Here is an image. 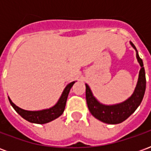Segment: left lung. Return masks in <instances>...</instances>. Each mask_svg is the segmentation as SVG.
I'll return each mask as SVG.
<instances>
[{
	"label": "left lung",
	"mask_w": 151,
	"mask_h": 151,
	"mask_svg": "<svg viewBox=\"0 0 151 151\" xmlns=\"http://www.w3.org/2000/svg\"><path fill=\"white\" fill-rule=\"evenodd\" d=\"M130 44L136 50L137 59L141 65V69L139 71L136 88L129 98L118 104L104 105L100 104L94 97L89 86L86 84V99L89 110L93 116L104 123L116 124L123 122L135 111L142 101L146 91V73L143 67L142 60L140 58L136 47L132 42H130Z\"/></svg>",
	"instance_id": "obj_1"
}]
</instances>
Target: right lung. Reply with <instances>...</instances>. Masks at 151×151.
<instances>
[{"mask_svg": "<svg viewBox=\"0 0 151 151\" xmlns=\"http://www.w3.org/2000/svg\"><path fill=\"white\" fill-rule=\"evenodd\" d=\"M75 82H70L69 84L66 86V87L64 90L62 95L60 97L59 100L52 108L40 111H27L24 109L18 108L11 101V99L9 98V101L12 105V107L14 108V110L18 112L22 118L27 120L31 123L35 124H46L48 123L52 120L58 118L60 116H61L64 112L65 108L66 101L69 95V91L72 87Z\"/></svg>", "mask_w": 151, "mask_h": 151, "instance_id": "obj_1", "label": "right lung"}]
</instances>
